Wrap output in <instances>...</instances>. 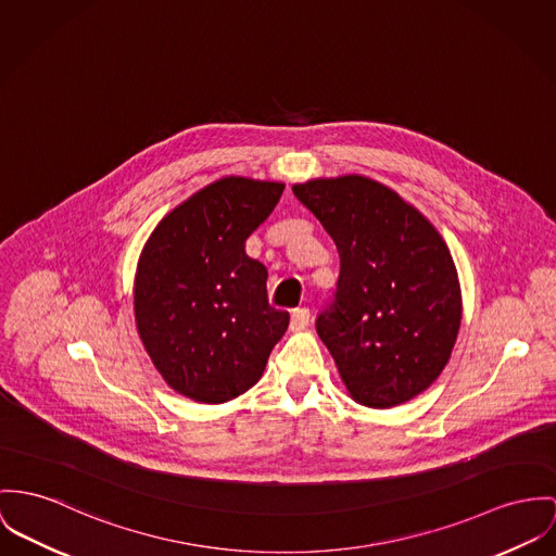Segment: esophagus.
Listing matches in <instances>:
<instances>
[{
  "instance_id": "esophagus-1",
  "label": "esophagus",
  "mask_w": 556,
  "mask_h": 556,
  "mask_svg": "<svg viewBox=\"0 0 556 556\" xmlns=\"http://www.w3.org/2000/svg\"><path fill=\"white\" fill-rule=\"evenodd\" d=\"M308 319H311V311H308L306 306L296 308V311L292 313V321H290V328H292V330H302V328H306V326H308Z\"/></svg>"
}]
</instances>
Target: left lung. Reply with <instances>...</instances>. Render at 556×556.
<instances>
[{"label": "left lung", "mask_w": 556, "mask_h": 556, "mask_svg": "<svg viewBox=\"0 0 556 556\" xmlns=\"http://www.w3.org/2000/svg\"><path fill=\"white\" fill-rule=\"evenodd\" d=\"M294 194L334 239L341 275L315 328L351 397L397 406L438 379L462 324V290L438 230L383 184L344 175Z\"/></svg>", "instance_id": "left-lung-1"}]
</instances>
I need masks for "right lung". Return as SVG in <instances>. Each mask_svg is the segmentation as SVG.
Segmentation results:
<instances>
[{"instance_id":"add662e5","label":"right lung","mask_w":556,"mask_h":556,"mask_svg":"<svg viewBox=\"0 0 556 556\" xmlns=\"http://www.w3.org/2000/svg\"><path fill=\"white\" fill-rule=\"evenodd\" d=\"M283 184L224 177L175 207L150 235L135 275L137 330L163 379L186 397L228 402L248 391L286 334L266 268L245 241Z\"/></svg>"}]
</instances>
